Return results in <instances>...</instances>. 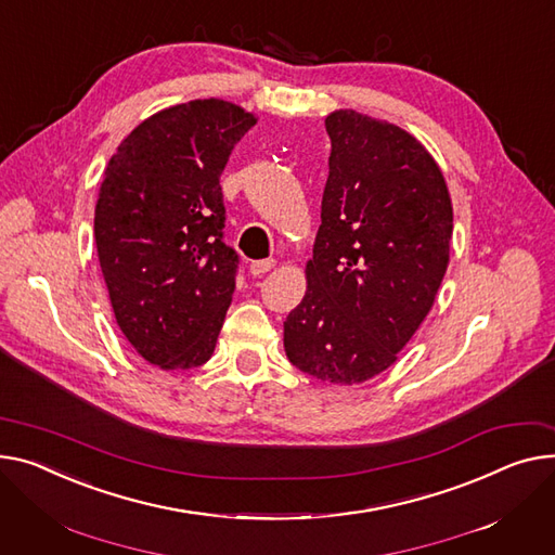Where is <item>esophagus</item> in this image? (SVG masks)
Instances as JSON below:
<instances>
[{
    "mask_svg": "<svg viewBox=\"0 0 555 555\" xmlns=\"http://www.w3.org/2000/svg\"><path fill=\"white\" fill-rule=\"evenodd\" d=\"M272 268H274V258H263V261H251V263H249V272H251L254 276H261V274L270 272Z\"/></svg>",
    "mask_w": 555,
    "mask_h": 555,
    "instance_id": "1",
    "label": "esophagus"
}]
</instances>
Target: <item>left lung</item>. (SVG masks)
<instances>
[{
	"label": "left lung",
	"instance_id": "1",
	"mask_svg": "<svg viewBox=\"0 0 555 555\" xmlns=\"http://www.w3.org/2000/svg\"><path fill=\"white\" fill-rule=\"evenodd\" d=\"M332 142L304 301L283 323L285 354L314 379H373L430 312L449 268L453 205L426 146L352 108L325 118Z\"/></svg>",
	"mask_w": 555,
	"mask_h": 555
}]
</instances>
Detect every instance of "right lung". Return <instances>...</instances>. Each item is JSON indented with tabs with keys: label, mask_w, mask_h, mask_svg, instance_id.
<instances>
[{
	"label": "right lung",
	"mask_w": 555,
	"mask_h": 555,
	"mask_svg": "<svg viewBox=\"0 0 555 555\" xmlns=\"http://www.w3.org/2000/svg\"><path fill=\"white\" fill-rule=\"evenodd\" d=\"M256 125L225 100H192L140 122L111 156L95 247L127 341L163 371L203 365L236 287L220 192L234 144Z\"/></svg>",
	"instance_id": "right-lung-1"
}]
</instances>
